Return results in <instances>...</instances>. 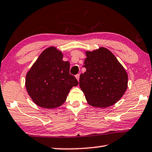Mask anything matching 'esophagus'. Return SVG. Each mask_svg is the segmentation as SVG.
I'll return each mask as SVG.
<instances>
[{
    "label": "esophagus",
    "instance_id": "1",
    "mask_svg": "<svg viewBox=\"0 0 152 152\" xmlns=\"http://www.w3.org/2000/svg\"><path fill=\"white\" fill-rule=\"evenodd\" d=\"M76 78L78 80V81H79V78H80V74H76V75L75 76Z\"/></svg>",
    "mask_w": 152,
    "mask_h": 152
}]
</instances>
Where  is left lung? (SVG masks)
I'll list each match as a JSON object with an SVG mask.
<instances>
[{
	"label": "left lung",
	"instance_id": "1",
	"mask_svg": "<svg viewBox=\"0 0 152 152\" xmlns=\"http://www.w3.org/2000/svg\"><path fill=\"white\" fill-rule=\"evenodd\" d=\"M87 58L79 85L89 105L106 108L115 104L128 88V76L126 69L109 50L100 47L86 51Z\"/></svg>",
	"mask_w": 152,
	"mask_h": 152
}]
</instances>
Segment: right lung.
<instances>
[{
	"label": "right lung",
	"instance_id": "1",
	"mask_svg": "<svg viewBox=\"0 0 152 152\" xmlns=\"http://www.w3.org/2000/svg\"><path fill=\"white\" fill-rule=\"evenodd\" d=\"M62 52L54 46L44 50L27 72L25 87L35 104L45 108L61 106L70 89L78 85L69 74V63L63 61Z\"/></svg>",
	"mask_w": 152,
	"mask_h": 152
}]
</instances>
